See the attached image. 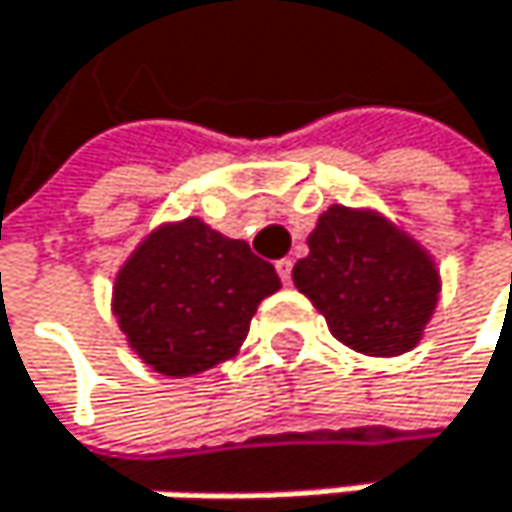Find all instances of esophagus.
I'll return each instance as SVG.
<instances>
[{
    "instance_id": "obj_1",
    "label": "esophagus",
    "mask_w": 512,
    "mask_h": 512,
    "mask_svg": "<svg viewBox=\"0 0 512 512\" xmlns=\"http://www.w3.org/2000/svg\"><path fill=\"white\" fill-rule=\"evenodd\" d=\"M291 267H294V261L291 258H282V261H276V273H279V279L288 285L291 282Z\"/></svg>"
}]
</instances>
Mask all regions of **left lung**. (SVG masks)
I'll return each mask as SVG.
<instances>
[{
    "label": "left lung",
    "mask_w": 512,
    "mask_h": 512,
    "mask_svg": "<svg viewBox=\"0 0 512 512\" xmlns=\"http://www.w3.org/2000/svg\"><path fill=\"white\" fill-rule=\"evenodd\" d=\"M291 270L328 331L356 353L399 356L418 347L439 301V270L405 230L371 208L331 205Z\"/></svg>",
    "instance_id": "1"
}]
</instances>
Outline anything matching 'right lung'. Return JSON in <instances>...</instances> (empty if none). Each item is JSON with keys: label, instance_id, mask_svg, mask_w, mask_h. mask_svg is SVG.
I'll use <instances>...</instances> for the list:
<instances>
[{"label": "right lung", "instance_id": "obj_1", "mask_svg": "<svg viewBox=\"0 0 512 512\" xmlns=\"http://www.w3.org/2000/svg\"><path fill=\"white\" fill-rule=\"evenodd\" d=\"M279 285L248 242L187 218L131 251L116 273L113 316L153 371L190 378L239 353L258 304Z\"/></svg>", "mask_w": 512, "mask_h": 512}]
</instances>
